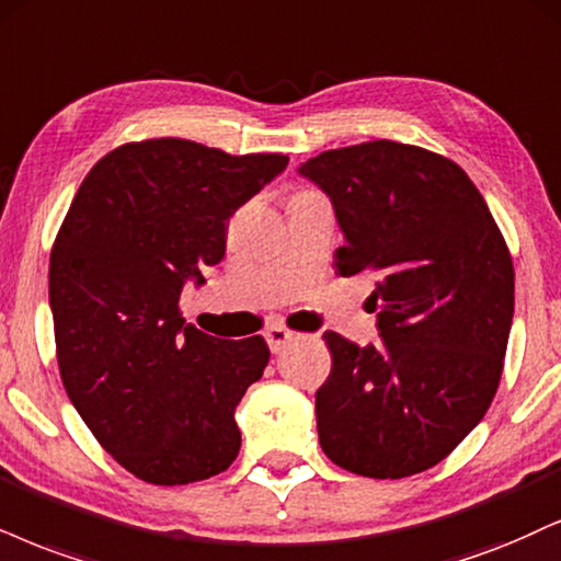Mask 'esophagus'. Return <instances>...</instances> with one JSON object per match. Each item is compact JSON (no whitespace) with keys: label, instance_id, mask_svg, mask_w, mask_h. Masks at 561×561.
Returning a JSON list of instances; mask_svg holds the SVG:
<instances>
[{"label":"esophagus","instance_id":"obj_1","mask_svg":"<svg viewBox=\"0 0 561 561\" xmlns=\"http://www.w3.org/2000/svg\"><path fill=\"white\" fill-rule=\"evenodd\" d=\"M265 341H267L273 354H280V351L294 341V333H291V330H286V328H270L265 333Z\"/></svg>","mask_w":561,"mask_h":561}]
</instances>
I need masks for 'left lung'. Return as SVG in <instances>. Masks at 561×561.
Wrapping results in <instances>:
<instances>
[{
  "mask_svg": "<svg viewBox=\"0 0 561 561\" xmlns=\"http://www.w3.org/2000/svg\"><path fill=\"white\" fill-rule=\"evenodd\" d=\"M301 174L333 199L343 278L375 273L382 345L324 333L333 369L317 432L335 466L403 479L445 460L483 419L515 312L507 241L466 171L419 145L324 150Z\"/></svg>",
  "mask_w": 561,
  "mask_h": 561,
  "instance_id": "left-lung-1",
  "label": "left lung"
}]
</instances>
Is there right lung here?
I'll use <instances>...</instances> for the list:
<instances>
[{
    "mask_svg": "<svg viewBox=\"0 0 561 561\" xmlns=\"http://www.w3.org/2000/svg\"><path fill=\"white\" fill-rule=\"evenodd\" d=\"M286 163L182 137L127 142L88 171L61 220L48 260L61 382L99 445L145 483L182 486L237 460L233 408L270 348L186 324L179 294L224 260L228 218Z\"/></svg>",
    "mask_w": 561,
    "mask_h": 561,
    "instance_id": "1",
    "label": "right lung"
}]
</instances>
